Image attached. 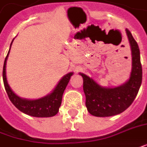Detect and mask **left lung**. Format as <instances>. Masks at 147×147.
I'll return each mask as SVG.
<instances>
[{
  "instance_id": "left-lung-1",
  "label": "left lung",
  "mask_w": 147,
  "mask_h": 147,
  "mask_svg": "<svg viewBox=\"0 0 147 147\" xmlns=\"http://www.w3.org/2000/svg\"><path fill=\"white\" fill-rule=\"evenodd\" d=\"M125 32L132 55V69L127 81L120 86L103 87L92 77L79 73L84 80L83 88L88 111L95 117H111L124 112L130 106L140 88L142 79L140 51L129 30L126 29Z\"/></svg>"
}]
</instances>
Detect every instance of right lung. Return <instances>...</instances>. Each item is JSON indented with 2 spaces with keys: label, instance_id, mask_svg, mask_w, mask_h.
Segmentation results:
<instances>
[{
  "label": "right lung",
  "instance_id": "add662e5",
  "mask_svg": "<svg viewBox=\"0 0 147 147\" xmlns=\"http://www.w3.org/2000/svg\"><path fill=\"white\" fill-rule=\"evenodd\" d=\"M13 42V39L11 42L9 51L7 54V56L4 63V67H3L4 85H5V88L6 90L7 94L9 96V98L11 100V102L13 103L15 107L20 111L32 117H50L56 115L62 103L63 94L71 79V76L73 75V72H69V73L66 74L65 76H63L57 84L55 88L53 89L52 92L45 96L38 99H34V100L20 97L11 89L6 78V63Z\"/></svg>",
  "mask_w": 147,
  "mask_h": 147
}]
</instances>
